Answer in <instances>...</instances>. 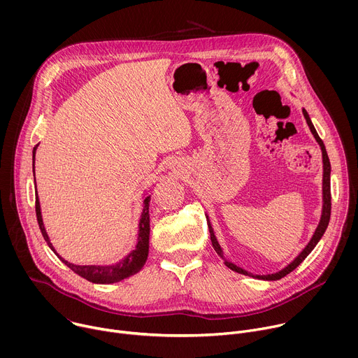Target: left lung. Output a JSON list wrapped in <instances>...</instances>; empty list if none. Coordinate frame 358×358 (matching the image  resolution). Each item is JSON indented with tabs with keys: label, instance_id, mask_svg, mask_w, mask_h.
Listing matches in <instances>:
<instances>
[{
	"label": "left lung",
	"instance_id": "8db88e82",
	"mask_svg": "<svg viewBox=\"0 0 358 358\" xmlns=\"http://www.w3.org/2000/svg\"><path fill=\"white\" fill-rule=\"evenodd\" d=\"M303 116H304L306 122H308V126L310 127V131L313 133L316 141L319 143V145H320V148H322V156H323V210H322L320 222H319V225H317V228H316V231H315V234H313L310 242H309L308 245H306V248L299 253V257L294 258V261L290 262V264H289L286 268H283L282 271H279V272H276V273H272V275H252V273L246 272L245 269H242V268L234 265L232 262L225 261V265H227L229 269H232L234 272H238V273H242V275H246V276H252V278H257V279H262V280H279V279L285 278L286 275H289L292 271H294L306 258H308V255L315 249V246L317 245V242L322 239L323 234H324L326 229H327V225H329V221H330V214H331V194H330V173H331V166H330V160H329V156H327L326 147H324V144H323V140L319 137V134H317V131H316V129H315V126H313V123H312V120H310L308 112H306L304 109H303ZM207 222H208V228H210V235H211L213 246H214L215 252L220 255V257H221L222 259H225L224 255H222V249H221V246H220V243H218V241H217V238H215V235H214V229H213V227H211V222H210L208 217H207Z\"/></svg>",
	"mask_w": 358,
	"mask_h": 358
}]
</instances>
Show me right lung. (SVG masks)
<instances>
[{
  "label": "right lung",
  "instance_id": "add662e5",
  "mask_svg": "<svg viewBox=\"0 0 358 358\" xmlns=\"http://www.w3.org/2000/svg\"><path fill=\"white\" fill-rule=\"evenodd\" d=\"M35 150L36 147H34L32 151V159L35 163ZM34 177H35V167H34ZM148 202H150V195L144 198V208L141 213V218L138 222V236H137V245L136 249L131 250L124 259H122L119 264L116 265H109V266H97V265H87V266H80V265H73L68 261H65L64 258H61L59 255L57 253V250L54 249L52 243L49 241V236L45 231L43 227V221H42V215H41V206H39V199H38V194L35 195V213H36V220H38V225L39 229L42 232L43 239L46 241V243L49 245V248L52 249L58 258L69 268L72 269L75 273H78L79 276L85 278L86 280L92 282V283H100V285H106V283H115V282H120L134 273H137L145 264L147 257H148V236H150V214H148Z\"/></svg>",
  "mask_w": 358,
  "mask_h": 358
}]
</instances>
